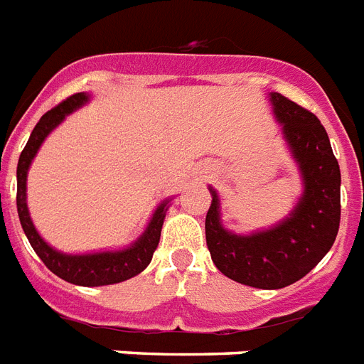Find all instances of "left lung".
<instances>
[{
  "mask_svg": "<svg viewBox=\"0 0 364 364\" xmlns=\"http://www.w3.org/2000/svg\"><path fill=\"white\" fill-rule=\"evenodd\" d=\"M276 120L302 176V197L284 222L267 231L235 235L223 229L220 199L210 188L206 246L220 272L244 286H291L323 259L338 235L340 167L318 116L278 92L269 94Z\"/></svg>",
  "mask_w": 364,
  "mask_h": 364,
  "instance_id": "left-lung-1",
  "label": "left lung"
}]
</instances>
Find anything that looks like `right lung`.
I'll list each match as a JSON object with an SVG mask.
<instances>
[{"label":"right lung","mask_w":364,"mask_h":364,"mask_svg":"<svg viewBox=\"0 0 364 364\" xmlns=\"http://www.w3.org/2000/svg\"><path fill=\"white\" fill-rule=\"evenodd\" d=\"M88 95L75 94L67 97L65 101L50 109L46 114H43L37 126L30 135V141L20 154L18 167H16V208H18V218L24 229L26 237L30 240L31 248L39 255L41 261L46 264V269L52 270L54 274L60 276L62 280L75 284V286L95 287V286H110L118 282L129 280L133 276L146 269L152 255L159 244L161 237V228H164L165 212H167V203L164 200L154 212L152 220L148 223L146 231L136 238L135 242L126 250L118 252H100V254H84V255H67L62 252H56L41 238L37 229L33 228L30 212H28V203H26V178H28V168L31 165V159L41 148L46 135L62 124L69 112L77 110L84 103H88Z\"/></svg>","instance_id":"1"}]
</instances>
